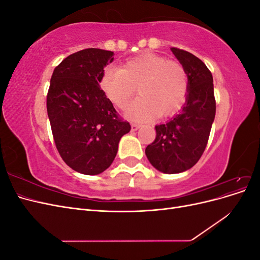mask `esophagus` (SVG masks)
Segmentation results:
<instances>
[{"instance_id": "1", "label": "esophagus", "mask_w": 260, "mask_h": 260, "mask_svg": "<svg viewBox=\"0 0 260 260\" xmlns=\"http://www.w3.org/2000/svg\"><path fill=\"white\" fill-rule=\"evenodd\" d=\"M139 128H140V124H138V123H132L131 124V131H133V132L137 131Z\"/></svg>"}]
</instances>
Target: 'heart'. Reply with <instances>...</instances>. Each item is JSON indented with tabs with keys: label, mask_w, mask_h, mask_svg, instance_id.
Instances as JSON below:
<instances>
[{
	"label": "heart",
	"mask_w": 260,
	"mask_h": 260,
	"mask_svg": "<svg viewBox=\"0 0 260 260\" xmlns=\"http://www.w3.org/2000/svg\"><path fill=\"white\" fill-rule=\"evenodd\" d=\"M100 86L118 108H124L138 92L127 116L147 121L169 117L180 111L186 101L188 77L184 67L160 55L143 53L124 61L120 68L107 67L100 78Z\"/></svg>",
	"instance_id": "b5f03b06"
}]
</instances>
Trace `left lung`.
I'll return each mask as SVG.
<instances>
[{
	"label": "left lung",
	"instance_id": "8db88e82",
	"mask_svg": "<svg viewBox=\"0 0 260 260\" xmlns=\"http://www.w3.org/2000/svg\"><path fill=\"white\" fill-rule=\"evenodd\" d=\"M171 51L188 77L186 102L171 120L155 125L156 138L145 148L152 166L164 174H179L200 160L216 115L210 70L191 53L177 48H171Z\"/></svg>",
	"mask_w": 260,
	"mask_h": 260
}]
</instances>
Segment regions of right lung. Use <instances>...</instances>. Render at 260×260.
<instances>
[{
  "label": "right lung",
  "mask_w": 260,
  "mask_h": 260,
  "mask_svg": "<svg viewBox=\"0 0 260 260\" xmlns=\"http://www.w3.org/2000/svg\"><path fill=\"white\" fill-rule=\"evenodd\" d=\"M113 55L81 50L55 67L51 78L46 109L55 145L62 160L83 175H99L111 166L121 137L131 129L99 84Z\"/></svg>",
  "instance_id": "add662e5"
}]
</instances>
